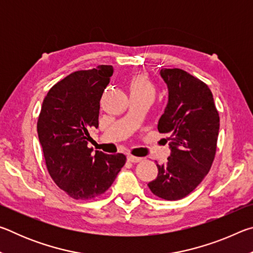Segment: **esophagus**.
I'll return each mask as SVG.
<instances>
[{
	"label": "esophagus",
	"mask_w": 253,
	"mask_h": 253,
	"mask_svg": "<svg viewBox=\"0 0 253 253\" xmlns=\"http://www.w3.org/2000/svg\"><path fill=\"white\" fill-rule=\"evenodd\" d=\"M127 161L130 162V163H139L142 161V158L140 157H136V156H132V155H128L127 156Z\"/></svg>",
	"instance_id": "34e87169"
}]
</instances>
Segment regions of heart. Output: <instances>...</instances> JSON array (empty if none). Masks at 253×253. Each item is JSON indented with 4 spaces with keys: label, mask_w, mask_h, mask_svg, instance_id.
I'll return each mask as SVG.
<instances>
[{
    "label": "heart",
    "mask_w": 253,
    "mask_h": 253,
    "mask_svg": "<svg viewBox=\"0 0 253 253\" xmlns=\"http://www.w3.org/2000/svg\"><path fill=\"white\" fill-rule=\"evenodd\" d=\"M130 97H154L155 95V87H154L151 79L145 74H137L130 78L128 83Z\"/></svg>",
    "instance_id": "heart-1"
}]
</instances>
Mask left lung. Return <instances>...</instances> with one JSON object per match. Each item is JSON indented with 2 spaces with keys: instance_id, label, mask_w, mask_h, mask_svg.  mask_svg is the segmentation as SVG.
Returning <instances> with one entry per match:
<instances>
[{
  "instance_id": "left-lung-1",
  "label": "left lung",
  "mask_w": 253,
  "mask_h": 253,
  "mask_svg": "<svg viewBox=\"0 0 253 253\" xmlns=\"http://www.w3.org/2000/svg\"><path fill=\"white\" fill-rule=\"evenodd\" d=\"M169 102L158 121V131L168 134L170 156L157 165L158 175L148 183L163 200L185 198L207 176L215 157L220 117L207 84L182 69H162Z\"/></svg>"
}]
</instances>
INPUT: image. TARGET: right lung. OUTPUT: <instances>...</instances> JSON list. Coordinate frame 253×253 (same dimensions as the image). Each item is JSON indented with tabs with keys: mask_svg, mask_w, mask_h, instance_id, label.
<instances>
[{
	"mask_svg": "<svg viewBox=\"0 0 253 253\" xmlns=\"http://www.w3.org/2000/svg\"><path fill=\"white\" fill-rule=\"evenodd\" d=\"M113 66L75 71L55 84L43 100L37 129L46 169L57 185L75 200L104 194L125 165L124 154L89 148V131L98 127L100 99Z\"/></svg>",
	"mask_w": 253,
	"mask_h": 253,
	"instance_id": "obj_1",
	"label": "right lung"
}]
</instances>
